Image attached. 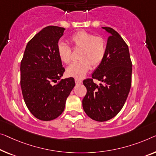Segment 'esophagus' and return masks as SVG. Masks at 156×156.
I'll return each instance as SVG.
<instances>
[{
  "instance_id": "34e87169",
  "label": "esophagus",
  "mask_w": 156,
  "mask_h": 156,
  "mask_svg": "<svg viewBox=\"0 0 156 156\" xmlns=\"http://www.w3.org/2000/svg\"><path fill=\"white\" fill-rule=\"evenodd\" d=\"M75 82H76V84H81V83H83V81L81 80H79V79L75 78Z\"/></svg>"
}]
</instances>
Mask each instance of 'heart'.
Masks as SVG:
<instances>
[{"instance_id": "obj_1", "label": "heart", "mask_w": 156, "mask_h": 156, "mask_svg": "<svg viewBox=\"0 0 156 156\" xmlns=\"http://www.w3.org/2000/svg\"><path fill=\"white\" fill-rule=\"evenodd\" d=\"M69 42L74 50H80L78 55L80 62L69 66L66 74L71 77L82 78L90 68L95 69L101 64L106 52V42L101 36L80 31L74 34L69 38ZM57 52L59 59L64 64L71 61V50L66 44L59 42L57 45Z\"/></svg>"}]
</instances>
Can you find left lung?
<instances>
[{"instance_id": "8db88e82", "label": "left lung", "mask_w": 156, "mask_h": 156, "mask_svg": "<svg viewBox=\"0 0 156 156\" xmlns=\"http://www.w3.org/2000/svg\"><path fill=\"white\" fill-rule=\"evenodd\" d=\"M102 28L111 34L105 57L92 73V78L83 80L87 93L83 99V108L90 118L99 122L115 117L123 107L131 87L132 70L126 43L112 28ZM93 79L103 84L97 86Z\"/></svg>"}]
</instances>
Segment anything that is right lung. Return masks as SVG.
<instances>
[{"label": "right lung", "mask_w": 156, "mask_h": 156, "mask_svg": "<svg viewBox=\"0 0 156 156\" xmlns=\"http://www.w3.org/2000/svg\"><path fill=\"white\" fill-rule=\"evenodd\" d=\"M64 30L55 26L42 29L27 43L21 62L20 84L25 104L35 117L44 121L62 114L75 86L73 78L60 80L65 69L57 45Z\"/></svg>", "instance_id": "add662e5"}]
</instances>
